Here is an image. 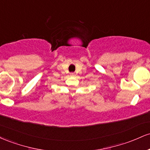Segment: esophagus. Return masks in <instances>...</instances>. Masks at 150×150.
<instances>
[{"mask_svg": "<svg viewBox=\"0 0 150 150\" xmlns=\"http://www.w3.org/2000/svg\"><path fill=\"white\" fill-rule=\"evenodd\" d=\"M75 74H73V73H72V74H71V76H75Z\"/></svg>", "mask_w": 150, "mask_h": 150, "instance_id": "1", "label": "esophagus"}]
</instances>
